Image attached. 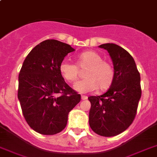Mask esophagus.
<instances>
[{
	"mask_svg": "<svg viewBox=\"0 0 157 157\" xmlns=\"http://www.w3.org/2000/svg\"><path fill=\"white\" fill-rule=\"evenodd\" d=\"M87 98H88L87 96L81 95V99H82V100H86V99H87Z\"/></svg>",
	"mask_w": 157,
	"mask_h": 157,
	"instance_id": "esophagus-1",
	"label": "esophagus"
}]
</instances>
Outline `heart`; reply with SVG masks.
<instances>
[{
	"label": "heart",
	"instance_id": "1",
	"mask_svg": "<svg viewBox=\"0 0 157 157\" xmlns=\"http://www.w3.org/2000/svg\"><path fill=\"white\" fill-rule=\"evenodd\" d=\"M77 66L80 68L87 67L81 81L74 85V90L80 93H88L98 89L105 90L111 86L114 79L113 67L106 61L98 53L87 50L80 54L76 58ZM59 71L64 80L74 82L79 76V69L76 65L63 60L59 65Z\"/></svg>",
	"mask_w": 157,
	"mask_h": 157
}]
</instances>
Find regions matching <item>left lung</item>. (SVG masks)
<instances>
[{
    "label": "left lung",
    "instance_id": "left-lung-1",
    "mask_svg": "<svg viewBox=\"0 0 157 157\" xmlns=\"http://www.w3.org/2000/svg\"><path fill=\"white\" fill-rule=\"evenodd\" d=\"M109 53L114 67V79L108 90L90 96V126L104 137L118 135L129 128L136 116L141 98L140 74L133 57L119 45L107 43L98 46Z\"/></svg>",
    "mask_w": 157,
    "mask_h": 157
}]
</instances>
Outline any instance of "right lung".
Wrapping results in <instances>:
<instances>
[{
    "label": "right lung",
    "mask_w": 157,
    "mask_h": 157,
    "mask_svg": "<svg viewBox=\"0 0 157 157\" xmlns=\"http://www.w3.org/2000/svg\"><path fill=\"white\" fill-rule=\"evenodd\" d=\"M70 45L44 40L31 50L18 75V98L29 126L39 134L53 135L66 127L68 113L81 101L59 71Z\"/></svg>",
    "instance_id": "right-lung-1"
}]
</instances>
